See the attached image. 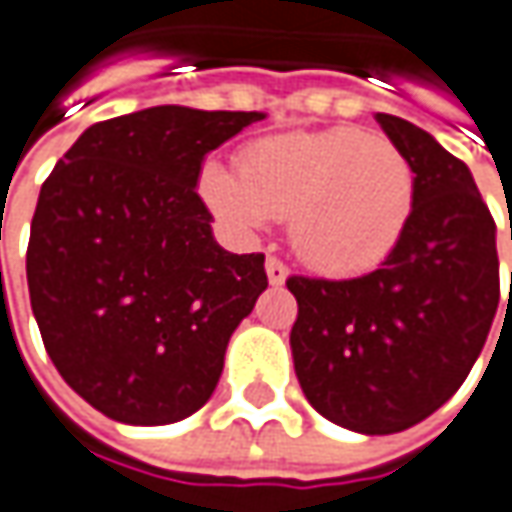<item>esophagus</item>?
Wrapping results in <instances>:
<instances>
[{
	"label": "esophagus",
	"mask_w": 512,
	"mask_h": 512,
	"mask_svg": "<svg viewBox=\"0 0 512 512\" xmlns=\"http://www.w3.org/2000/svg\"><path fill=\"white\" fill-rule=\"evenodd\" d=\"M265 270H268L270 285H282V282L288 279V268H285V262H279L276 256H268V262H265Z\"/></svg>",
	"instance_id": "esophagus-1"
}]
</instances>
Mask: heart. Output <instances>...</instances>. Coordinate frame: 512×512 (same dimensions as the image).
Returning <instances> with one entry per match:
<instances>
[{"mask_svg": "<svg viewBox=\"0 0 512 512\" xmlns=\"http://www.w3.org/2000/svg\"><path fill=\"white\" fill-rule=\"evenodd\" d=\"M239 171L204 167L198 190L210 210L239 230L291 216L296 253L328 273L386 262L415 210L406 152L357 126L262 138L244 149Z\"/></svg>", "mask_w": 512, "mask_h": 512, "instance_id": "obj_1", "label": "heart"}]
</instances>
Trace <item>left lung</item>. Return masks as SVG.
Segmentation results:
<instances>
[{"mask_svg": "<svg viewBox=\"0 0 512 512\" xmlns=\"http://www.w3.org/2000/svg\"><path fill=\"white\" fill-rule=\"evenodd\" d=\"M374 117L415 172L409 227L371 273L288 279L299 305L291 351L322 418L392 435L429 418L467 380L496 320L499 253L467 164L415 123Z\"/></svg>", "mask_w": 512, "mask_h": 512, "instance_id": "obj_1", "label": "left lung"}]
</instances>
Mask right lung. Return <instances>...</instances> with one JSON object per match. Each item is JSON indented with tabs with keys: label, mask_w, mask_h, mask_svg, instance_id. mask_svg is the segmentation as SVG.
I'll list each match as a JSON object with an SVG mask.
<instances>
[{
	"label": "right lung",
	"mask_w": 512,
	"mask_h": 512,
	"mask_svg": "<svg viewBox=\"0 0 512 512\" xmlns=\"http://www.w3.org/2000/svg\"><path fill=\"white\" fill-rule=\"evenodd\" d=\"M262 112L152 106L89 126L39 190L28 294L63 380L106 418L164 426L216 392L224 351L268 288L198 198L204 158Z\"/></svg>",
	"instance_id": "right-lung-1"
}]
</instances>
